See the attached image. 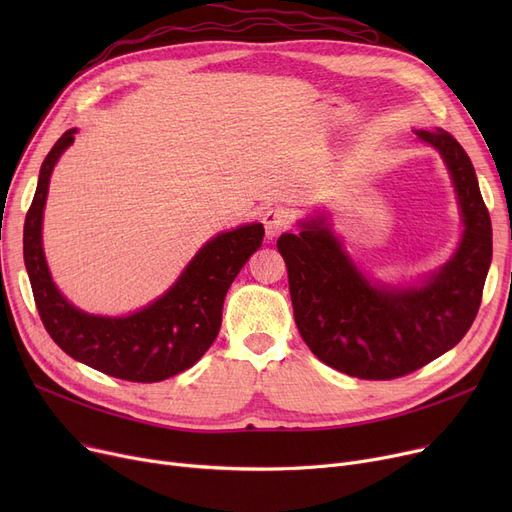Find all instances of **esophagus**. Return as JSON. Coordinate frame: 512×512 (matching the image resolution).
<instances>
[{
	"instance_id": "34e87169",
	"label": "esophagus",
	"mask_w": 512,
	"mask_h": 512,
	"mask_svg": "<svg viewBox=\"0 0 512 512\" xmlns=\"http://www.w3.org/2000/svg\"><path fill=\"white\" fill-rule=\"evenodd\" d=\"M263 228H265V236L267 238H276L278 234H282L284 230L290 228V213L284 207H270L267 211H263Z\"/></svg>"
}]
</instances>
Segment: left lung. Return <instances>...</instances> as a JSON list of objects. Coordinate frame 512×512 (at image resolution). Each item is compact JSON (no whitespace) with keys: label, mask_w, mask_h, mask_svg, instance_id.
Here are the masks:
<instances>
[{"label":"left lung","mask_w":512,"mask_h":512,"mask_svg":"<svg viewBox=\"0 0 512 512\" xmlns=\"http://www.w3.org/2000/svg\"><path fill=\"white\" fill-rule=\"evenodd\" d=\"M417 137L444 157L465 222L459 251L425 286H373L321 218L278 238L305 344L319 361L361 380L402 378L459 344L492 263V222L469 155L442 128Z\"/></svg>","instance_id":"obj_1"}]
</instances>
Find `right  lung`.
Listing matches in <instances>:
<instances>
[{
    "label": "right lung",
    "mask_w": 512,
    "mask_h": 512,
    "mask_svg": "<svg viewBox=\"0 0 512 512\" xmlns=\"http://www.w3.org/2000/svg\"><path fill=\"white\" fill-rule=\"evenodd\" d=\"M74 132L66 130L43 159L24 220V265L39 317L66 355L105 375L141 384L172 378L193 367L218 336L226 292L242 265L261 247L263 226L249 224L209 240L164 297L137 313L99 317L78 311L51 282L41 247L49 176L58 157L72 145Z\"/></svg>",
    "instance_id": "right-lung-1"
}]
</instances>
